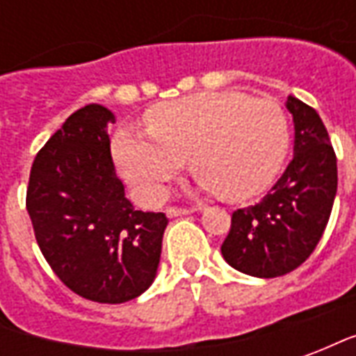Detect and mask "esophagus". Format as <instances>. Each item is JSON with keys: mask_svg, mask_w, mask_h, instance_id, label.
<instances>
[{"mask_svg": "<svg viewBox=\"0 0 356 356\" xmlns=\"http://www.w3.org/2000/svg\"><path fill=\"white\" fill-rule=\"evenodd\" d=\"M198 208H177V206H170V208L165 209V213L170 217H181V216H188V213H193Z\"/></svg>", "mask_w": 356, "mask_h": 356, "instance_id": "1", "label": "esophagus"}]
</instances>
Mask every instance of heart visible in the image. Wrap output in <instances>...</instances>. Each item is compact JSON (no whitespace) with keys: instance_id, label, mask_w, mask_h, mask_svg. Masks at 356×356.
<instances>
[{"instance_id":"heart-1","label":"heart","mask_w":356,"mask_h":356,"mask_svg":"<svg viewBox=\"0 0 356 356\" xmlns=\"http://www.w3.org/2000/svg\"><path fill=\"white\" fill-rule=\"evenodd\" d=\"M147 133H118L114 156L135 194L158 204L188 160L191 171L227 200L263 193L282 165L288 120L268 99L236 91L196 93L158 104Z\"/></svg>"}]
</instances>
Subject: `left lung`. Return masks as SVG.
Listing matches in <instances>:
<instances>
[{"mask_svg": "<svg viewBox=\"0 0 356 356\" xmlns=\"http://www.w3.org/2000/svg\"><path fill=\"white\" fill-rule=\"evenodd\" d=\"M286 106L296 125L293 158L261 202L232 213L221 246L231 267L259 278L282 276L309 259L337 191L336 152L321 116L296 97Z\"/></svg>", "mask_w": 356, "mask_h": 356, "instance_id": "left-lung-1", "label": "left lung"}]
</instances>
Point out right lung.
<instances>
[{
	"label": "right lung",
	"instance_id": "right-lung-1",
	"mask_svg": "<svg viewBox=\"0 0 356 356\" xmlns=\"http://www.w3.org/2000/svg\"><path fill=\"white\" fill-rule=\"evenodd\" d=\"M114 114L88 104L35 154L26 209L45 261L66 288L97 303H124L154 282L165 213L125 198L110 156Z\"/></svg>",
	"mask_w": 356,
	"mask_h": 356
}]
</instances>
